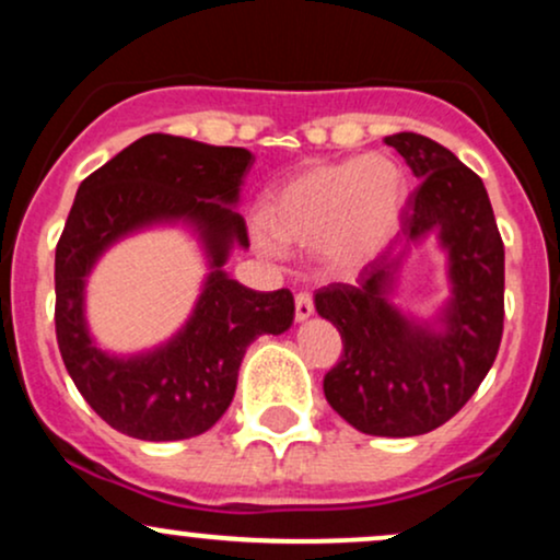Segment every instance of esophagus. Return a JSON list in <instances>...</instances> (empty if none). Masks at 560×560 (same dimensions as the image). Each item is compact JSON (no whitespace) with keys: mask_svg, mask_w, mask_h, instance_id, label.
<instances>
[{"mask_svg":"<svg viewBox=\"0 0 560 560\" xmlns=\"http://www.w3.org/2000/svg\"><path fill=\"white\" fill-rule=\"evenodd\" d=\"M294 316H298V320L313 316V298L307 292L294 294Z\"/></svg>","mask_w":560,"mask_h":560,"instance_id":"1","label":"esophagus"}]
</instances>
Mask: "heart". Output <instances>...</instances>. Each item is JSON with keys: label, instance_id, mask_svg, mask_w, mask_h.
Listing matches in <instances>:
<instances>
[{"label": "heart", "instance_id": "b5f03b06", "mask_svg": "<svg viewBox=\"0 0 560 560\" xmlns=\"http://www.w3.org/2000/svg\"><path fill=\"white\" fill-rule=\"evenodd\" d=\"M408 178L392 158L318 163L268 195L255 240L268 255L318 247L334 273H355L387 249L400 226Z\"/></svg>", "mask_w": 560, "mask_h": 560}]
</instances>
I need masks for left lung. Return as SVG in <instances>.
Masks as SVG:
<instances>
[{
    "label": "left lung",
    "mask_w": 560,
    "mask_h": 560,
    "mask_svg": "<svg viewBox=\"0 0 560 560\" xmlns=\"http://www.w3.org/2000/svg\"><path fill=\"white\" fill-rule=\"evenodd\" d=\"M421 178L400 215V249H387L355 284L316 292L318 316L342 337L324 395L363 434L416 436L453 419L492 369L503 339L505 249L485 184L453 152L421 133L384 139ZM436 228L451 253L454 300L446 331L405 322L386 302L410 241Z\"/></svg>",
    "instance_id": "obj_1"
}]
</instances>
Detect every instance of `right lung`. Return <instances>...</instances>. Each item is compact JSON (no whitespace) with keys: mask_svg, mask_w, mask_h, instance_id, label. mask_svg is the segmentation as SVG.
Here are the masks:
<instances>
[{"mask_svg":"<svg viewBox=\"0 0 560 560\" xmlns=\"http://www.w3.org/2000/svg\"><path fill=\"white\" fill-rule=\"evenodd\" d=\"M255 158L171 133H147L79 186L55 249V331L62 363L102 421L147 442L208 432L234 400L244 350L260 334H281L294 318L289 289L255 292L221 271L231 242L249 247L236 202ZM186 217L209 244L217 271L196 316L150 357L110 359L82 324V279L101 249L128 230Z\"/></svg>","mask_w":560,"mask_h":560,"instance_id":"right-lung-1","label":"right lung"}]
</instances>
